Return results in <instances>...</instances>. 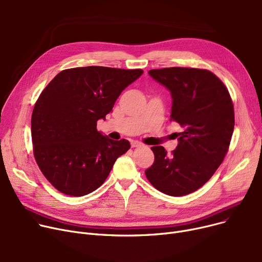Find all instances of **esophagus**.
I'll return each instance as SVG.
<instances>
[{"label":"esophagus","instance_id":"esophagus-1","mask_svg":"<svg viewBox=\"0 0 262 262\" xmlns=\"http://www.w3.org/2000/svg\"><path fill=\"white\" fill-rule=\"evenodd\" d=\"M130 145H132V147H139V146H142V144H141L140 142L134 141V140L130 142Z\"/></svg>","mask_w":262,"mask_h":262}]
</instances>
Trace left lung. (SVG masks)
I'll return each mask as SVG.
<instances>
[{
	"label": "left lung",
	"instance_id": "8db88e82",
	"mask_svg": "<svg viewBox=\"0 0 262 262\" xmlns=\"http://www.w3.org/2000/svg\"><path fill=\"white\" fill-rule=\"evenodd\" d=\"M172 96L171 121L182 126L171 155L153 146V166L145 171L149 183L164 194L183 196L207 183L222 163L235 127L230 95L212 72L194 68L148 71Z\"/></svg>",
	"mask_w": 262,
	"mask_h": 262
}]
</instances>
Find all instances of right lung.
<instances>
[{
  "mask_svg": "<svg viewBox=\"0 0 262 262\" xmlns=\"http://www.w3.org/2000/svg\"><path fill=\"white\" fill-rule=\"evenodd\" d=\"M142 73L100 66L68 69L41 92L32 115L34 156L61 193H91L129 149L127 140L109 139L96 129V122L105 120L121 92Z\"/></svg>",
  "mask_w": 262,
  "mask_h": 262,
  "instance_id": "add662e5",
  "label": "right lung"
}]
</instances>
